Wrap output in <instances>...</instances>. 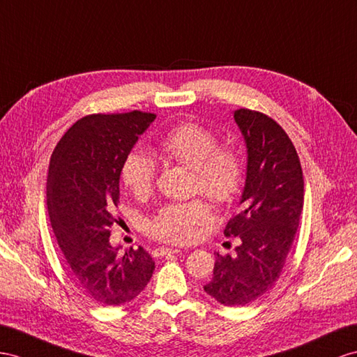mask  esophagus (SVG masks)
I'll list each match as a JSON object with an SVG mask.
<instances>
[{
    "mask_svg": "<svg viewBox=\"0 0 357 357\" xmlns=\"http://www.w3.org/2000/svg\"><path fill=\"white\" fill-rule=\"evenodd\" d=\"M179 252H181L179 249H173V248H161V249H158L160 257H166V255H176Z\"/></svg>",
    "mask_w": 357,
    "mask_h": 357,
    "instance_id": "34e87169",
    "label": "esophagus"
}]
</instances>
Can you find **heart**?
<instances>
[{"label": "heart", "instance_id": "obj_1", "mask_svg": "<svg viewBox=\"0 0 357 357\" xmlns=\"http://www.w3.org/2000/svg\"><path fill=\"white\" fill-rule=\"evenodd\" d=\"M161 151L167 158L193 170L195 191H200L214 204H231L240 193L244 178L240 155L227 146H218L217 135L208 128L195 122L181 123L164 137ZM155 175V162L143 151L134 149L123 158L121 176L135 196L151 193ZM209 217V208L200 199L169 204L151 218L148 232L160 241L187 244L196 238L199 227Z\"/></svg>", "mask_w": 357, "mask_h": 357}]
</instances>
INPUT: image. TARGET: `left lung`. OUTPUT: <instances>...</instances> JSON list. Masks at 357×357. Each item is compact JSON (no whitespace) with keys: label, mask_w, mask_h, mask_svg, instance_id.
<instances>
[{"label":"left lung","mask_w":357,"mask_h":357,"mask_svg":"<svg viewBox=\"0 0 357 357\" xmlns=\"http://www.w3.org/2000/svg\"><path fill=\"white\" fill-rule=\"evenodd\" d=\"M234 119L248 148L240 213L225 235L238 236L235 255L215 253L206 294L225 306H245L274 285L294 243L303 209L305 182L294 144L267 114L240 108Z\"/></svg>","instance_id":"obj_1"}]
</instances>
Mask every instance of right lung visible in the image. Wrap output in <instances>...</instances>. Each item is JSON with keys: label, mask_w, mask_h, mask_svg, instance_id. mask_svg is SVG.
<instances>
[{"label": "right lung", "mask_w": 357, "mask_h": 357, "mask_svg": "<svg viewBox=\"0 0 357 357\" xmlns=\"http://www.w3.org/2000/svg\"><path fill=\"white\" fill-rule=\"evenodd\" d=\"M155 117L137 109L86 116L69 128L51 155L47 205L52 231L72 282L99 305L131 301L155 270L143 248L121 255L109 244L123 158Z\"/></svg>", "instance_id": "1"}]
</instances>
